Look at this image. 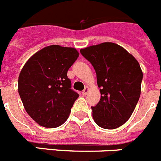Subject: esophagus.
<instances>
[{
    "label": "esophagus",
    "mask_w": 161,
    "mask_h": 161,
    "mask_svg": "<svg viewBox=\"0 0 161 161\" xmlns=\"http://www.w3.org/2000/svg\"><path fill=\"white\" fill-rule=\"evenodd\" d=\"M89 88L86 86V87L85 88V89H84V90L82 91V94H83L84 96H85V95H87V93H89Z\"/></svg>",
    "instance_id": "obj_1"
}]
</instances>
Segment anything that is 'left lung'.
<instances>
[{"label": "left lung", "instance_id": "left-lung-1", "mask_svg": "<svg viewBox=\"0 0 161 161\" xmlns=\"http://www.w3.org/2000/svg\"><path fill=\"white\" fill-rule=\"evenodd\" d=\"M94 68L101 99L91 106L95 123L104 129H115L130 119L141 93L143 72L131 54L114 42L80 49Z\"/></svg>", "mask_w": 161, "mask_h": 161}]
</instances>
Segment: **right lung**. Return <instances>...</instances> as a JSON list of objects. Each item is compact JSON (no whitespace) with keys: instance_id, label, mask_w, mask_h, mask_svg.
<instances>
[{"instance_id":"right-lung-1","label":"right lung","mask_w":161,"mask_h":161,"mask_svg":"<svg viewBox=\"0 0 161 161\" xmlns=\"http://www.w3.org/2000/svg\"><path fill=\"white\" fill-rule=\"evenodd\" d=\"M73 47L52 45L31 56L18 77V93L28 114L40 126L63 124L79 97L71 89L67 73L77 59Z\"/></svg>"}]
</instances>
